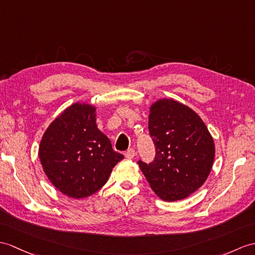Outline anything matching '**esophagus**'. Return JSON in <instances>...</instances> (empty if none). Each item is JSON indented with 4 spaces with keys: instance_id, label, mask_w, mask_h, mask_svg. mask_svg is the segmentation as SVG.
Segmentation results:
<instances>
[{
    "instance_id": "obj_1",
    "label": "esophagus",
    "mask_w": 255,
    "mask_h": 255,
    "mask_svg": "<svg viewBox=\"0 0 255 255\" xmlns=\"http://www.w3.org/2000/svg\"><path fill=\"white\" fill-rule=\"evenodd\" d=\"M134 155H135V151H134L133 149H128V150L125 152V157L128 158V159L133 158Z\"/></svg>"
}]
</instances>
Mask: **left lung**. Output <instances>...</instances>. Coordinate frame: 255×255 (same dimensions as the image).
Returning a JSON list of instances; mask_svg holds the SVG:
<instances>
[{
	"label": "left lung",
	"instance_id": "8db88e82",
	"mask_svg": "<svg viewBox=\"0 0 255 255\" xmlns=\"http://www.w3.org/2000/svg\"><path fill=\"white\" fill-rule=\"evenodd\" d=\"M149 132L155 156L138 164L152 190L164 201L185 199L197 191L215 156L214 141L200 116L177 101L159 100L151 106Z\"/></svg>",
	"mask_w": 255,
	"mask_h": 255
}]
</instances>
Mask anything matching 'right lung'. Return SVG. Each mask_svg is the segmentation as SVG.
I'll list each match as a JSON object with an SVG mask.
<instances>
[{"label": "right lung", "instance_id": "obj_1", "mask_svg": "<svg viewBox=\"0 0 255 255\" xmlns=\"http://www.w3.org/2000/svg\"><path fill=\"white\" fill-rule=\"evenodd\" d=\"M39 157L47 178L74 199L96 193L108 181L124 155L96 124V108L75 103L53 122L43 134Z\"/></svg>", "mask_w": 255, "mask_h": 255}]
</instances>
